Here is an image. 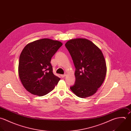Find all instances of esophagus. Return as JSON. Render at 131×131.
<instances>
[{
    "mask_svg": "<svg viewBox=\"0 0 131 131\" xmlns=\"http://www.w3.org/2000/svg\"><path fill=\"white\" fill-rule=\"evenodd\" d=\"M66 74L61 75V77L62 78H64V77H66Z\"/></svg>",
    "mask_w": 131,
    "mask_h": 131,
    "instance_id": "obj_1",
    "label": "esophagus"
}]
</instances>
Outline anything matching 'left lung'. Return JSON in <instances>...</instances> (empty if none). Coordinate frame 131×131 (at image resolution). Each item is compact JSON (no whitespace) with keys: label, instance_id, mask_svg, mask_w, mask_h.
Masks as SVG:
<instances>
[{"label":"left lung","instance_id":"left-lung-1","mask_svg":"<svg viewBox=\"0 0 131 131\" xmlns=\"http://www.w3.org/2000/svg\"><path fill=\"white\" fill-rule=\"evenodd\" d=\"M76 68L75 84L70 87L78 97L92 95L103 83L107 72L101 50L86 39H75L65 44Z\"/></svg>","mask_w":131,"mask_h":131}]
</instances>
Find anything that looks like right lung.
Instances as JSON below:
<instances>
[{
	"label": "right lung",
	"instance_id": "1",
	"mask_svg": "<svg viewBox=\"0 0 131 131\" xmlns=\"http://www.w3.org/2000/svg\"><path fill=\"white\" fill-rule=\"evenodd\" d=\"M62 43L43 39L27 44L19 58L18 72L25 88L31 93L43 96L51 91L60 78L54 75L51 59Z\"/></svg>",
	"mask_w": 131,
	"mask_h": 131
}]
</instances>
